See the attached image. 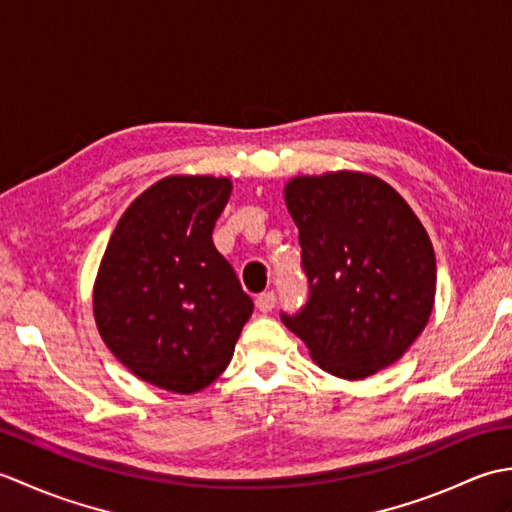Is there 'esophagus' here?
I'll return each instance as SVG.
<instances>
[{
  "label": "esophagus",
  "mask_w": 512,
  "mask_h": 512,
  "mask_svg": "<svg viewBox=\"0 0 512 512\" xmlns=\"http://www.w3.org/2000/svg\"><path fill=\"white\" fill-rule=\"evenodd\" d=\"M275 303H277L275 292H262V295L255 299V306L259 312H270L275 308Z\"/></svg>",
  "instance_id": "34e87169"
}]
</instances>
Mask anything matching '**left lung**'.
<instances>
[{
    "instance_id": "left-lung-1",
    "label": "left lung",
    "mask_w": 512,
    "mask_h": 512,
    "mask_svg": "<svg viewBox=\"0 0 512 512\" xmlns=\"http://www.w3.org/2000/svg\"><path fill=\"white\" fill-rule=\"evenodd\" d=\"M308 301L281 321L339 378L376 374L429 321L436 255L409 204L374 176L336 171L288 182Z\"/></svg>"
}]
</instances>
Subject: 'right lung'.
Here are the masks:
<instances>
[{"instance_id":"right-lung-1","label":"right lung","mask_w":512,"mask_h":512,"mask_svg":"<svg viewBox=\"0 0 512 512\" xmlns=\"http://www.w3.org/2000/svg\"><path fill=\"white\" fill-rule=\"evenodd\" d=\"M231 180L171 176L129 204L94 286V319L129 372L176 394L211 385L253 314L213 244Z\"/></svg>"}]
</instances>
